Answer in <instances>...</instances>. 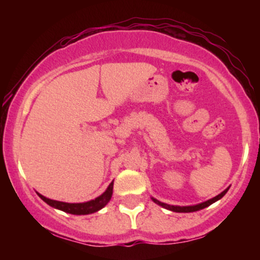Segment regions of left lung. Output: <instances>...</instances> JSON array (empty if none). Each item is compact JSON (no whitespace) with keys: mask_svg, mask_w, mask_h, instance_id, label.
Returning <instances> with one entry per match:
<instances>
[{"mask_svg":"<svg viewBox=\"0 0 260 260\" xmlns=\"http://www.w3.org/2000/svg\"><path fill=\"white\" fill-rule=\"evenodd\" d=\"M229 188H226V189L223 190V192L220 193V194H217L216 197H214V198L209 199V201H207V202H203V203H201V204H197V205H188V207H178V205H170V204H165V203H161L160 201H157V199H155V198H151V199H153V202L156 203L157 205H160V207L168 209V210L175 211V213H193V211H198V210H201V209L207 208V207H209V205L213 204V203H215V202L219 201V199H221L222 197L225 196L226 193H228Z\"/></svg>","mask_w":260,"mask_h":260,"instance_id":"left-lung-1","label":"left lung"}]
</instances>
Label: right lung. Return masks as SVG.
Masks as SVG:
<instances>
[{"label": "right lung", "mask_w": 260, "mask_h": 260, "mask_svg": "<svg viewBox=\"0 0 260 260\" xmlns=\"http://www.w3.org/2000/svg\"><path fill=\"white\" fill-rule=\"evenodd\" d=\"M112 189H113V181L109 184L107 189L103 194L98 197V198L92 199V201L85 202V203H64V202H58V201H52V199L46 198V197L41 196L40 193H38L39 197L45 203L50 205V207L58 209V210L64 211V213L73 214V215H88V214H92L95 211L103 209L107 203L110 202L112 197Z\"/></svg>", "instance_id": "1"}]
</instances>
